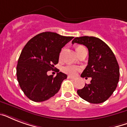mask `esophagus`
<instances>
[{
    "instance_id": "esophagus-1",
    "label": "esophagus",
    "mask_w": 127,
    "mask_h": 127,
    "mask_svg": "<svg viewBox=\"0 0 127 127\" xmlns=\"http://www.w3.org/2000/svg\"><path fill=\"white\" fill-rule=\"evenodd\" d=\"M68 78H70V79L73 80H76V78L75 77H73V76H68Z\"/></svg>"
}]
</instances>
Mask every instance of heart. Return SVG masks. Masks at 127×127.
Instances as JSON below:
<instances>
[{"label": "heart", "mask_w": 127, "mask_h": 127, "mask_svg": "<svg viewBox=\"0 0 127 127\" xmlns=\"http://www.w3.org/2000/svg\"><path fill=\"white\" fill-rule=\"evenodd\" d=\"M82 47H84L80 46V47H78L76 49V51ZM80 70H81V68L80 67V66H78L75 65H71V64L66 66H64L63 68L64 72H65L66 74H69L70 76H75L77 74L78 72H79Z\"/></svg>", "instance_id": "heart-1"}]
</instances>
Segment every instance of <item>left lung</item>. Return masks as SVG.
I'll use <instances>...</instances> for the list:
<instances>
[{
	"label": "left lung",
	"mask_w": 127,
	"mask_h": 127,
	"mask_svg": "<svg viewBox=\"0 0 127 127\" xmlns=\"http://www.w3.org/2000/svg\"><path fill=\"white\" fill-rule=\"evenodd\" d=\"M84 45L89 52L88 63L81 77H91L77 93L81 98L91 103L105 101L115 90L119 80V66L109 47L95 37H75L72 43Z\"/></svg>",
	"instance_id": "1"
}]
</instances>
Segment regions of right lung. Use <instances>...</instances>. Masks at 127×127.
Listing matches in <instances>:
<instances>
[{
    "mask_svg": "<svg viewBox=\"0 0 127 127\" xmlns=\"http://www.w3.org/2000/svg\"><path fill=\"white\" fill-rule=\"evenodd\" d=\"M73 38L46 32L33 37L24 46L18 61L16 75L22 90L30 99L44 101L59 92L67 75L59 72L53 77L47 73L54 69L61 49Z\"/></svg>",
    "mask_w": 127,
    "mask_h": 127,
    "instance_id": "add662e5",
    "label": "right lung"
}]
</instances>
